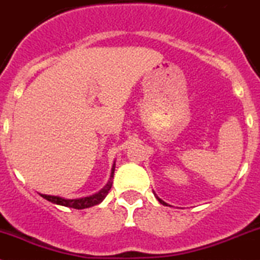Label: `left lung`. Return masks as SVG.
<instances>
[{
  "label": "left lung",
  "instance_id": "obj_1",
  "mask_svg": "<svg viewBox=\"0 0 260 260\" xmlns=\"http://www.w3.org/2000/svg\"><path fill=\"white\" fill-rule=\"evenodd\" d=\"M155 198H156V199H157V201H159V203H160V204H163V205H168V204H167V203H166V201H163V200H161V199H160V198H159V196H156V195H155Z\"/></svg>",
  "mask_w": 260,
  "mask_h": 260
}]
</instances>
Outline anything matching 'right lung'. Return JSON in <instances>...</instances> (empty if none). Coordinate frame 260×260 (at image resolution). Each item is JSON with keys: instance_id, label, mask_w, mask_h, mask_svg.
Listing matches in <instances>:
<instances>
[{"instance_id": "obj_1", "label": "right lung", "mask_w": 260, "mask_h": 260, "mask_svg": "<svg viewBox=\"0 0 260 260\" xmlns=\"http://www.w3.org/2000/svg\"><path fill=\"white\" fill-rule=\"evenodd\" d=\"M114 171H115V161H114L113 167H111V173L110 178H109L108 183L101 188L99 192L93 193V195L84 196V198H77V199H65L61 196H55V195H46V193H40L43 199H46L47 201L52 204H56V205H61V207L67 208H74V209H86V208H91L100 204L104 199L106 198V195L110 191L111 185H113V178H114Z\"/></svg>"}]
</instances>
